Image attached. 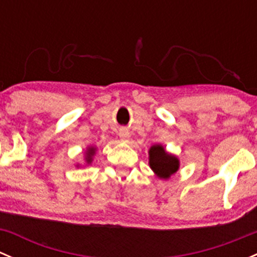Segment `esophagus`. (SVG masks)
Listing matches in <instances>:
<instances>
[{
  "instance_id": "esophagus-1",
  "label": "esophagus",
  "mask_w": 257,
  "mask_h": 257,
  "mask_svg": "<svg viewBox=\"0 0 257 257\" xmlns=\"http://www.w3.org/2000/svg\"><path fill=\"white\" fill-rule=\"evenodd\" d=\"M118 136H119V139H120V142H123V143H128L129 139H131V133L124 128H121L120 131H119Z\"/></svg>"
}]
</instances>
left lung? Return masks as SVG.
Returning <instances> with one entry per match:
<instances>
[{
  "mask_svg": "<svg viewBox=\"0 0 257 257\" xmlns=\"http://www.w3.org/2000/svg\"><path fill=\"white\" fill-rule=\"evenodd\" d=\"M149 167L159 179L168 180L180 168V160L177 155L167 152L162 144H154L149 148Z\"/></svg>",
  "mask_w": 257,
  "mask_h": 257,
  "instance_id": "obj_1",
  "label": "left lung"
}]
</instances>
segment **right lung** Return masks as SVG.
<instances>
[{"label":"right lung","instance_id":"1","mask_svg":"<svg viewBox=\"0 0 257 257\" xmlns=\"http://www.w3.org/2000/svg\"><path fill=\"white\" fill-rule=\"evenodd\" d=\"M95 152H97V148L95 147H92V145H90V147H87V149H85V152H84V164L85 165L92 164L93 158H94V155H95ZM76 167L78 168L79 164H76Z\"/></svg>","mask_w":257,"mask_h":257}]
</instances>
